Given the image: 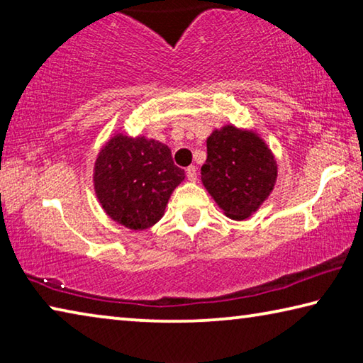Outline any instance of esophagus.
I'll use <instances>...</instances> for the list:
<instances>
[{"label": "esophagus", "instance_id": "34e87169", "mask_svg": "<svg viewBox=\"0 0 363 363\" xmlns=\"http://www.w3.org/2000/svg\"><path fill=\"white\" fill-rule=\"evenodd\" d=\"M186 173H187V179L190 182H195L196 181V168L195 167H189L186 169Z\"/></svg>", "mask_w": 363, "mask_h": 363}]
</instances>
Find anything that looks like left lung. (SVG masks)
<instances>
[{"mask_svg": "<svg viewBox=\"0 0 363 363\" xmlns=\"http://www.w3.org/2000/svg\"><path fill=\"white\" fill-rule=\"evenodd\" d=\"M201 182L227 218L243 220L259 210L277 182V162L259 134L225 125L206 139Z\"/></svg>", "mask_w": 363, "mask_h": 363, "instance_id": "left-lung-1", "label": "left lung"}]
</instances>
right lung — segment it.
I'll return each mask as SVG.
<instances>
[{"label": "right lung", "instance_id": "right-lung-1", "mask_svg": "<svg viewBox=\"0 0 363 363\" xmlns=\"http://www.w3.org/2000/svg\"><path fill=\"white\" fill-rule=\"evenodd\" d=\"M186 179L171 149L145 136L115 133L97 153L93 184L110 219L131 230H145L163 218L173 190Z\"/></svg>", "mask_w": 363, "mask_h": 363}]
</instances>
